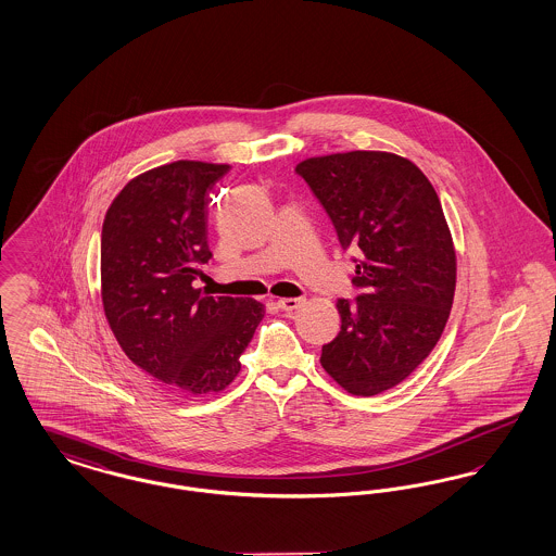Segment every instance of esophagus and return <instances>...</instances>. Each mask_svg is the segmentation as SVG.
I'll return each mask as SVG.
<instances>
[{
    "mask_svg": "<svg viewBox=\"0 0 556 556\" xmlns=\"http://www.w3.org/2000/svg\"><path fill=\"white\" fill-rule=\"evenodd\" d=\"M302 304H304L302 298H281V300H277V306H279L281 311H286V313H291V311L300 308Z\"/></svg>",
    "mask_w": 556,
    "mask_h": 556,
    "instance_id": "esophagus-1",
    "label": "esophagus"
}]
</instances>
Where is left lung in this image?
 <instances>
[{
    "label": "left lung",
    "mask_w": 556,
    "mask_h": 556,
    "mask_svg": "<svg viewBox=\"0 0 556 556\" xmlns=\"http://www.w3.org/2000/svg\"><path fill=\"white\" fill-rule=\"evenodd\" d=\"M356 250L354 298H340L342 329L320 365L354 396L397 386L438 344L454 298L456 258L440 198L424 173L388 152H348L295 166Z\"/></svg>",
    "instance_id": "obj_1"
}]
</instances>
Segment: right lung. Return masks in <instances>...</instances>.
I'll return each instance as SVG.
<instances>
[{"label":"right lung","mask_w":556,"mask_h":556,"mask_svg":"<svg viewBox=\"0 0 556 556\" xmlns=\"http://www.w3.org/2000/svg\"><path fill=\"white\" fill-rule=\"evenodd\" d=\"M227 164L179 160L127 184L102 227V300L125 354L170 390L202 396L227 388L265 317L252 298L195 290L211 189Z\"/></svg>","instance_id":"obj_1"}]
</instances>
